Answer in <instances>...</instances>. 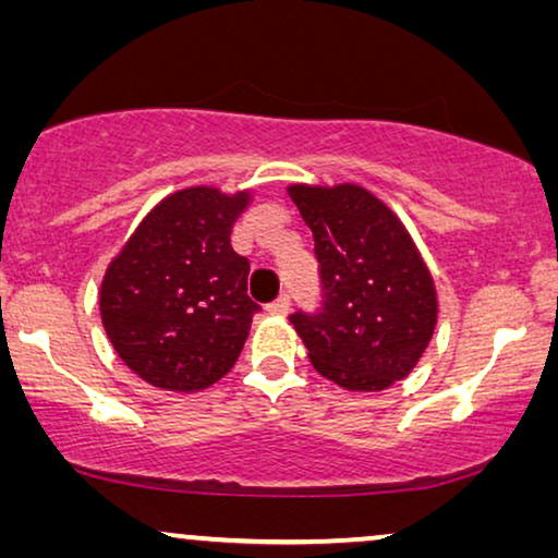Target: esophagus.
Masks as SVG:
<instances>
[{"mask_svg":"<svg viewBox=\"0 0 558 558\" xmlns=\"http://www.w3.org/2000/svg\"><path fill=\"white\" fill-rule=\"evenodd\" d=\"M289 307H292V302H289V294H281L279 300H274L269 304V312H271V315H287Z\"/></svg>","mask_w":558,"mask_h":558,"instance_id":"obj_1","label":"esophagus"}]
</instances>
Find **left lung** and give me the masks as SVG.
Wrapping results in <instances>:
<instances>
[{"label":"left lung","mask_w":558,"mask_h":558,"mask_svg":"<svg viewBox=\"0 0 558 558\" xmlns=\"http://www.w3.org/2000/svg\"><path fill=\"white\" fill-rule=\"evenodd\" d=\"M315 235L325 300L294 325L319 376L376 393L422 361L437 327L432 271L403 220L355 182L287 187Z\"/></svg>","instance_id":"obj_1"}]
</instances>
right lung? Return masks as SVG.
<instances>
[{
  "label": "right lung",
  "instance_id": "right-lung-1",
  "mask_svg": "<svg viewBox=\"0 0 558 558\" xmlns=\"http://www.w3.org/2000/svg\"><path fill=\"white\" fill-rule=\"evenodd\" d=\"M254 190L190 185L165 195L106 266L98 310L117 355L149 386L193 393L239 361L258 304L231 228Z\"/></svg>",
  "mask_w": 558,
  "mask_h": 558
}]
</instances>
